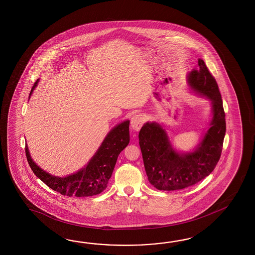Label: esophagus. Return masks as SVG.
Returning a JSON list of instances; mask_svg holds the SVG:
<instances>
[{"instance_id": "34e87169", "label": "esophagus", "mask_w": 255, "mask_h": 255, "mask_svg": "<svg viewBox=\"0 0 255 255\" xmlns=\"http://www.w3.org/2000/svg\"><path fill=\"white\" fill-rule=\"evenodd\" d=\"M144 121H145V119H144L143 115H135L131 120V128L135 131H138L144 124Z\"/></svg>"}]
</instances>
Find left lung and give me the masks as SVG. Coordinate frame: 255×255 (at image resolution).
Masks as SVG:
<instances>
[{"mask_svg": "<svg viewBox=\"0 0 255 255\" xmlns=\"http://www.w3.org/2000/svg\"><path fill=\"white\" fill-rule=\"evenodd\" d=\"M189 83L192 88L212 100L213 119L195 151L179 154L168 142L161 126L146 123L138 139L147 179L159 190H179L193 186L212 173L222 155L226 132L225 112L215 78L203 60L199 69L191 71Z\"/></svg>", "mask_w": 255, "mask_h": 255, "instance_id": "8db88e82", "label": "left lung"}]
</instances>
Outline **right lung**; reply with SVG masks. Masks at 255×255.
I'll use <instances>...</instances> for the list:
<instances>
[{"label": "right lung", "instance_id": "right-lung-1", "mask_svg": "<svg viewBox=\"0 0 255 255\" xmlns=\"http://www.w3.org/2000/svg\"><path fill=\"white\" fill-rule=\"evenodd\" d=\"M34 83L30 96L37 86ZM129 143V121H125L111 130L98 148L96 155L85 168L77 173L65 178H57L46 173L33 162L25 145V155L30 168L33 173L52 190L62 195L88 197L98 195L108 186L113 173L117 159L126 146Z\"/></svg>", "mask_w": 255, "mask_h": 255}]
</instances>
